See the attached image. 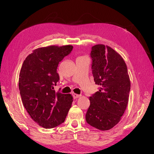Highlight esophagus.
<instances>
[{"instance_id":"1","label":"esophagus","mask_w":154,"mask_h":154,"mask_svg":"<svg viewBox=\"0 0 154 154\" xmlns=\"http://www.w3.org/2000/svg\"><path fill=\"white\" fill-rule=\"evenodd\" d=\"M72 94H73L74 96H79V94H80V92H78L77 89H76V88H72Z\"/></svg>"}]
</instances>
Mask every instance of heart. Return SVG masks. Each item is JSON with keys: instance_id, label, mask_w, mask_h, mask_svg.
I'll return each instance as SVG.
<instances>
[{"instance_id": "1", "label": "heart", "mask_w": 154, "mask_h": 154, "mask_svg": "<svg viewBox=\"0 0 154 154\" xmlns=\"http://www.w3.org/2000/svg\"><path fill=\"white\" fill-rule=\"evenodd\" d=\"M79 64H80V63H81V62H79Z\"/></svg>"}]
</instances>
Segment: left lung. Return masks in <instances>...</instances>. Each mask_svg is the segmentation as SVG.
<instances>
[{"instance_id":"1","label":"left lung","mask_w":154,"mask_h":154,"mask_svg":"<svg viewBox=\"0 0 154 154\" xmlns=\"http://www.w3.org/2000/svg\"><path fill=\"white\" fill-rule=\"evenodd\" d=\"M73 47L38 48L24 61L19 77L22 103L31 118L45 128L63 123L72 103V96L61 88L55 90L60 77L57 67Z\"/></svg>"}]
</instances>
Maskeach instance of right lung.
Instances as JSON below:
<instances>
[{
	"mask_svg": "<svg viewBox=\"0 0 154 154\" xmlns=\"http://www.w3.org/2000/svg\"><path fill=\"white\" fill-rule=\"evenodd\" d=\"M92 71L98 88L90 97L85 120L100 130L111 129L120 121L128 102L130 82L126 64L109 47L92 48Z\"/></svg>",
	"mask_w": 154,
	"mask_h": 154,
	"instance_id": "right-lung-1",
	"label": "right lung"
}]
</instances>
